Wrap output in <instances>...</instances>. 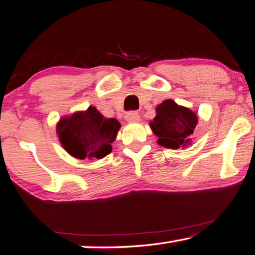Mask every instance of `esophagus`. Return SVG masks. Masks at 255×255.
I'll use <instances>...</instances> for the list:
<instances>
[{
	"instance_id": "obj_1",
	"label": "esophagus",
	"mask_w": 255,
	"mask_h": 255,
	"mask_svg": "<svg viewBox=\"0 0 255 255\" xmlns=\"http://www.w3.org/2000/svg\"><path fill=\"white\" fill-rule=\"evenodd\" d=\"M125 120L128 122H131V123H133V122H139L140 115L136 112H130L125 115Z\"/></svg>"
}]
</instances>
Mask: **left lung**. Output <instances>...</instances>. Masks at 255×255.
<instances>
[{
  "label": "left lung",
  "instance_id": "left-lung-1",
  "mask_svg": "<svg viewBox=\"0 0 255 255\" xmlns=\"http://www.w3.org/2000/svg\"><path fill=\"white\" fill-rule=\"evenodd\" d=\"M197 123L198 117L193 112L172 100H165L157 106L150 128L158 136V145L175 149L190 142Z\"/></svg>",
  "mask_w": 255,
  "mask_h": 255
}]
</instances>
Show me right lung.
Segmentation results:
<instances>
[{
  "label": "right lung",
  "mask_w": 255,
  "mask_h": 255,
  "mask_svg": "<svg viewBox=\"0 0 255 255\" xmlns=\"http://www.w3.org/2000/svg\"><path fill=\"white\" fill-rule=\"evenodd\" d=\"M121 124L115 119H105L95 107L86 112L64 117L57 124V133L66 152L80 160L102 158L112 153V143Z\"/></svg>",
  "instance_id": "add662e5"
}]
</instances>
